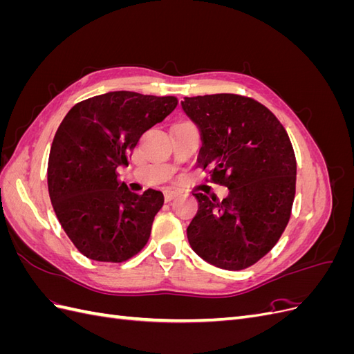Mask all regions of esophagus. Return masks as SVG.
<instances>
[{
    "instance_id": "1",
    "label": "esophagus",
    "mask_w": 354,
    "mask_h": 354,
    "mask_svg": "<svg viewBox=\"0 0 354 354\" xmlns=\"http://www.w3.org/2000/svg\"><path fill=\"white\" fill-rule=\"evenodd\" d=\"M177 195H178V194H177L176 190H173V189H167V190H164V199H165V202L173 201Z\"/></svg>"
}]
</instances>
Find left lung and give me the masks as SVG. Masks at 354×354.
<instances>
[{
	"instance_id": "1",
	"label": "left lung",
	"mask_w": 354,
	"mask_h": 354,
	"mask_svg": "<svg viewBox=\"0 0 354 354\" xmlns=\"http://www.w3.org/2000/svg\"><path fill=\"white\" fill-rule=\"evenodd\" d=\"M181 109L201 131L198 162L227 198L194 192L198 212L189 243L202 260L242 270L269 252L291 217L297 160L279 120L251 97L207 94L185 97Z\"/></svg>"
}]
</instances>
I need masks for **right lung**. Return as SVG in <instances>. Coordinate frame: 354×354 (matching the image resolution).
Listing matches in <instances>:
<instances>
[{
  "instance_id": "right-lung-1",
  "label": "right lung",
  "mask_w": 354,
  "mask_h": 354,
  "mask_svg": "<svg viewBox=\"0 0 354 354\" xmlns=\"http://www.w3.org/2000/svg\"><path fill=\"white\" fill-rule=\"evenodd\" d=\"M176 106L173 95L111 91L77 103L59 125L48 194L63 230L87 259L122 263L147 243L164 195L155 189L133 194L116 168L128 165L142 134Z\"/></svg>"
}]
</instances>
